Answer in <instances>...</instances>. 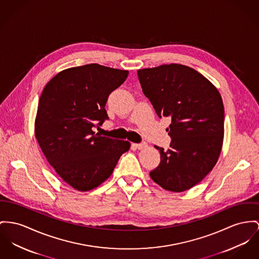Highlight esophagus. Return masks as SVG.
<instances>
[{
    "instance_id": "1",
    "label": "esophagus",
    "mask_w": 259,
    "mask_h": 259,
    "mask_svg": "<svg viewBox=\"0 0 259 259\" xmlns=\"http://www.w3.org/2000/svg\"><path fill=\"white\" fill-rule=\"evenodd\" d=\"M138 149H143V148H145L146 146H147V143L146 142H140V143H136V144H134Z\"/></svg>"
}]
</instances>
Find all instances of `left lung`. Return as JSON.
Listing matches in <instances>:
<instances>
[{"label": "left lung", "instance_id": "left-lung-1", "mask_svg": "<svg viewBox=\"0 0 259 259\" xmlns=\"http://www.w3.org/2000/svg\"><path fill=\"white\" fill-rule=\"evenodd\" d=\"M143 94L156 114L171 118L170 148L160 151L151 179L167 190H190L204 179L220 155L224 137L221 95L201 73L178 64L138 69Z\"/></svg>", "mask_w": 259, "mask_h": 259}]
</instances>
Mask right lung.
I'll return each mask as SVG.
<instances>
[{
  "mask_svg": "<svg viewBox=\"0 0 259 259\" xmlns=\"http://www.w3.org/2000/svg\"><path fill=\"white\" fill-rule=\"evenodd\" d=\"M127 74V70L89 64L59 72L43 89L35 136L50 165L75 190L102 184L131 147L128 141L94 133L109 120L108 97Z\"/></svg>",
  "mask_w": 259,
  "mask_h": 259,
  "instance_id": "right-lung-1",
  "label": "right lung"
}]
</instances>
